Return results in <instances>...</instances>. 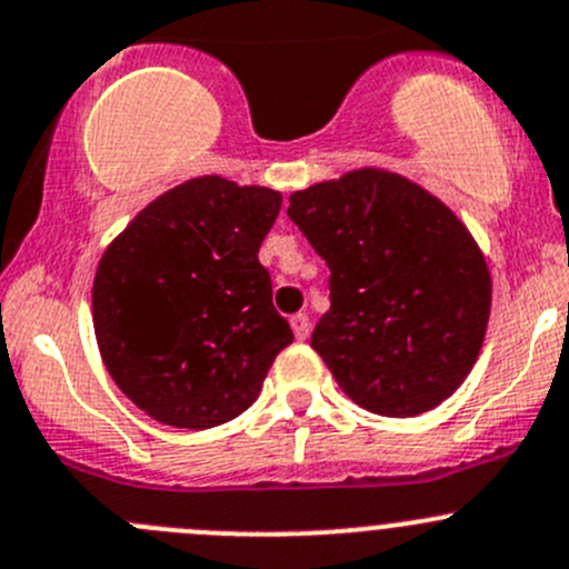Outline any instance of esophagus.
I'll use <instances>...</instances> for the list:
<instances>
[{
	"mask_svg": "<svg viewBox=\"0 0 569 569\" xmlns=\"http://www.w3.org/2000/svg\"><path fill=\"white\" fill-rule=\"evenodd\" d=\"M291 330H295L297 339H308V333H311V319L306 317V313H295L291 317Z\"/></svg>",
	"mask_w": 569,
	"mask_h": 569,
	"instance_id": "obj_1",
	"label": "esophagus"
}]
</instances>
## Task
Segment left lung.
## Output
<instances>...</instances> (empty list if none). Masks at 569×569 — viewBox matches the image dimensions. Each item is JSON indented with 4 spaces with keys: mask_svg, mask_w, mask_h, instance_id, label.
<instances>
[{
    "mask_svg": "<svg viewBox=\"0 0 569 569\" xmlns=\"http://www.w3.org/2000/svg\"><path fill=\"white\" fill-rule=\"evenodd\" d=\"M286 213L330 269L311 347L341 391L380 417H417L453 395L492 302L487 261L456 213L380 169L297 191Z\"/></svg>",
    "mask_w": 569,
    "mask_h": 569,
    "instance_id": "obj_1",
    "label": "left lung"
}]
</instances>
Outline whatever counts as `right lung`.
<instances>
[{"mask_svg":"<svg viewBox=\"0 0 569 569\" xmlns=\"http://www.w3.org/2000/svg\"><path fill=\"white\" fill-rule=\"evenodd\" d=\"M280 202L261 186L197 178L150 202L104 250L93 278L99 352L158 422H230L295 339L258 261Z\"/></svg>","mask_w":569,"mask_h":569,"instance_id":"add662e5","label":"right lung"}]
</instances>
